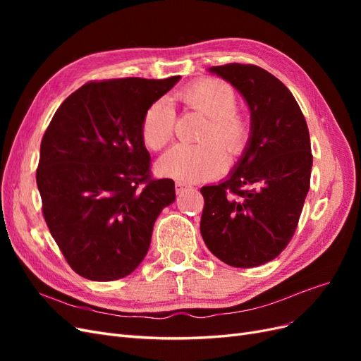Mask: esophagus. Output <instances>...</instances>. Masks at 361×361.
<instances>
[{
  "label": "esophagus",
  "mask_w": 361,
  "mask_h": 361,
  "mask_svg": "<svg viewBox=\"0 0 361 361\" xmlns=\"http://www.w3.org/2000/svg\"><path fill=\"white\" fill-rule=\"evenodd\" d=\"M187 188H191V185L185 183V182H176V192H182V191H185Z\"/></svg>",
  "instance_id": "esophagus-1"
}]
</instances>
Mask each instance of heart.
I'll return each instance as SVG.
<instances>
[{
  "instance_id": "obj_1",
  "label": "heart",
  "mask_w": 361,
  "mask_h": 361,
  "mask_svg": "<svg viewBox=\"0 0 361 361\" xmlns=\"http://www.w3.org/2000/svg\"><path fill=\"white\" fill-rule=\"evenodd\" d=\"M178 99L207 117L200 135L203 143L171 147L158 161V171L182 182L215 178L226 169L227 155L224 149L236 157L248 141V125L235 111V92L220 80L207 78L185 87L178 93ZM174 118L176 114L167 101L159 99L147 106L141 118V138L149 149L159 150L173 138Z\"/></svg>"
}]
</instances>
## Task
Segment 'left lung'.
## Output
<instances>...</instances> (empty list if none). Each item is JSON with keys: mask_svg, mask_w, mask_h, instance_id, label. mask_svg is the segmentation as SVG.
<instances>
[{"mask_svg": "<svg viewBox=\"0 0 361 361\" xmlns=\"http://www.w3.org/2000/svg\"><path fill=\"white\" fill-rule=\"evenodd\" d=\"M243 94L250 137L228 176L200 190V233L224 264L253 268L276 259L297 228L310 188L307 123L288 87L255 64L209 68Z\"/></svg>", "mask_w": 361, "mask_h": 361, "instance_id": "left-lung-1", "label": "left lung"}]
</instances>
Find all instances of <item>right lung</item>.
<instances>
[{
  "mask_svg": "<svg viewBox=\"0 0 361 361\" xmlns=\"http://www.w3.org/2000/svg\"><path fill=\"white\" fill-rule=\"evenodd\" d=\"M180 76L87 82L54 114L36 173L42 211L71 268L84 279L129 276L147 255L171 179L150 178L141 118Z\"/></svg>",
  "mask_w": 361,
  "mask_h": 361,
  "instance_id": "1",
  "label": "right lung"
}]
</instances>
